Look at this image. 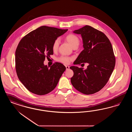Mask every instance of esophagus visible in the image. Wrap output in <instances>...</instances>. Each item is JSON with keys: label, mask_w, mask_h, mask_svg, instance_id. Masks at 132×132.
<instances>
[{"label": "esophagus", "mask_w": 132, "mask_h": 132, "mask_svg": "<svg viewBox=\"0 0 132 132\" xmlns=\"http://www.w3.org/2000/svg\"><path fill=\"white\" fill-rule=\"evenodd\" d=\"M65 67H66V70H68V69H70V67H69V66H68V65L65 66Z\"/></svg>", "instance_id": "34e87169"}]
</instances>
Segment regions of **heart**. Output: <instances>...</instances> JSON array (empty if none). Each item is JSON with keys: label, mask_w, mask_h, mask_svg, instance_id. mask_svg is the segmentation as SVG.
Masks as SVG:
<instances>
[{"label": "heart", "mask_w": 132, "mask_h": 132, "mask_svg": "<svg viewBox=\"0 0 132 132\" xmlns=\"http://www.w3.org/2000/svg\"><path fill=\"white\" fill-rule=\"evenodd\" d=\"M65 40H66L72 47L74 46H78L79 44L80 40L79 38L75 35L73 34H69L65 37ZM60 45V40L56 39L53 43L52 45V49L54 51H56L59 48ZM72 60L71 57H67L65 56H61L60 58H59L58 60L65 64H68L71 62Z\"/></svg>", "instance_id": "obj_1"}]
</instances>
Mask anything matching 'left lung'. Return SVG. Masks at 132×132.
<instances>
[{
	"mask_svg": "<svg viewBox=\"0 0 132 132\" xmlns=\"http://www.w3.org/2000/svg\"><path fill=\"white\" fill-rule=\"evenodd\" d=\"M73 33L82 36L84 50L73 64L88 63L87 68L71 66L73 72L71 81L73 87L85 94L100 91L108 83L115 66V56L112 44L103 32L85 26Z\"/></svg>",
	"mask_w": 132,
	"mask_h": 132,
	"instance_id": "1",
	"label": "left lung"
}]
</instances>
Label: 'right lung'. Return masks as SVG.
I'll return each mask as SVG.
<instances>
[{
    "mask_svg": "<svg viewBox=\"0 0 132 132\" xmlns=\"http://www.w3.org/2000/svg\"><path fill=\"white\" fill-rule=\"evenodd\" d=\"M67 30L42 26L20 40L15 51L16 73L29 92L43 95L56 88L66 67L55 62L49 68L44 62L45 57L53 54V42Z\"/></svg>",
    "mask_w": 132,
    "mask_h": 132,
    "instance_id": "right-lung-1",
    "label": "right lung"
}]
</instances>
